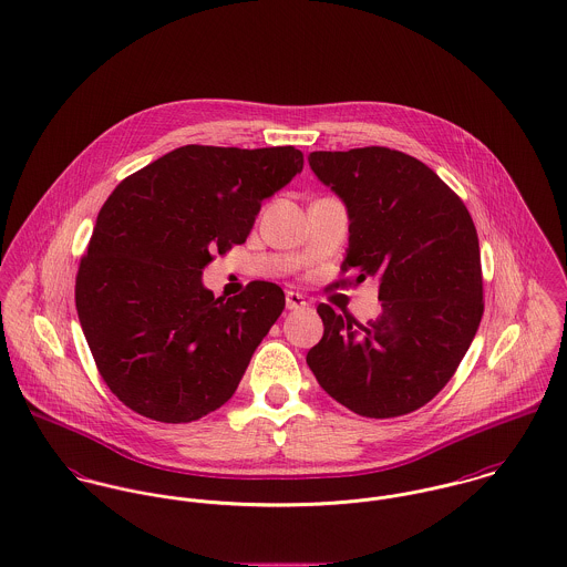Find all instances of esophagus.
<instances>
[{
    "mask_svg": "<svg viewBox=\"0 0 567 567\" xmlns=\"http://www.w3.org/2000/svg\"><path fill=\"white\" fill-rule=\"evenodd\" d=\"M308 306V301H306V297L303 295H299V292H286V308L288 309H303Z\"/></svg>",
    "mask_w": 567,
    "mask_h": 567,
    "instance_id": "1",
    "label": "esophagus"
}]
</instances>
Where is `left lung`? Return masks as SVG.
<instances>
[{"mask_svg": "<svg viewBox=\"0 0 567 567\" xmlns=\"http://www.w3.org/2000/svg\"><path fill=\"white\" fill-rule=\"evenodd\" d=\"M316 177L349 207L340 270L379 277L365 324L318 306L324 333L308 365L320 388L365 417L426 405L455 374L483 316L478 236L464 202L420 159L388 147L313 152ZM338 279L331 288L351 286Z\"/></svg>", "mask_w": 567, "mask_h": 567, "instance_id": "left-lung-1", "label": "left lung"}]
</instances>
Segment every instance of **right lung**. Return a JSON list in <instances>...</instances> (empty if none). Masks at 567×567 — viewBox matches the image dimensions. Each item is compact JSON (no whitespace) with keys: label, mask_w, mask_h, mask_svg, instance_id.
<instances>
[{"label":"right lung","mask_w":567,"mask_h":567,"mask_svg":"<svg viewBox=\"0 0 567 567\" xmlns=\"http://www.w3.org/2000/svg\"><path fill=\"white\" fill-rule=\"evenodd\" d=\"M303 171L295 147L186 145L107 197L75 277V308L110 392L157 422L225 405L286 308L251 281L225 299L204 288L214 256L243 245L261 202Z\"/></svg>","instance_id":"obj_1"}]
</instances>
